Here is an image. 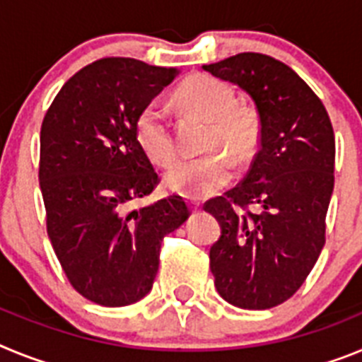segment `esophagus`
<instances>
[{
    "label": "esophagus",
    "mask_w": 362,
    "mask_h": 362,
    "mask_svg": "<svg viewBox=\"0 0 362 362\" xmlns=\"http://www.w3.org/2000/svg\"><path fill=\"white\" fill-rule=\"evenodd\" d=\"M188 204H190L192 212H199V210H201V203H199V201L190 199V201H188Z\"/></svg>",
    "instance_id": "esophagus-1"
}]
</instances>
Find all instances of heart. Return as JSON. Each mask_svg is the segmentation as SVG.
<instances>
[{
  "label": "heart",
  "instance_id": "1",
  "mask_svg": "<svg viewBox=\"0 0 362 362\" xmlns=\"http://www.w3.org/2000/svg\"><path fill=\"white\" fill-rule=\"evenodd\" d=\"M179 105L209 121L204 148H225L235 159H246L259 141V117L252 107L235 103L232 86L212 76H196L177 90ZM136 137L143 152L158 165L174 158L175 143L168 112L150 101L136 116ZM232 177V163L221 150L175 159L165 172V185L188 197H206Z\"/></svg>",
  "mask_w": 362,
  "mask_h": 362
}]
</instances>
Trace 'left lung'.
I'll return each instance as SVG.
<instances>
[{
  "instance_id": "1",
  "label": "left lung",
  "mask_w": 362,
  "mask_h": 362,
  "mask_svg": "<svg viewBox=\"0 0 362 362\" xmlns=\"http://www.w3.org/2000/svg\"><path fill=\"white\" fill-rule=\"evenodd\" d=\"M203 69L241 86L261 123L246 177L203 206L221 225L210 248L214 284L230 305L274 308L300 288L325 246L334 129L315 92L267 54H235Z\"/></svg>"
}]
</instances>
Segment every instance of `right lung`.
<instances>
[{
    "instance_id": "1",
    "label": "right lung",
    "mask_w": 362,
    "mask_h": 362,
    "mask_svg": "<svg viewBox=\"0 0 362 362\" xmlns=\"http://www.w3.org/2000/svg\"><path fill=\"white\" fill-rule=\"evenodd\" d=\"M179 74L103 57L57 92L41 124L40 187L47 232L76 292L127 306L152 290L166 233L188 219L183 197L130 210L159 175L137 143L136 116Z\"/></svg>"
}]
</instances>
